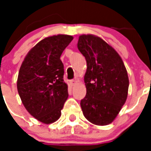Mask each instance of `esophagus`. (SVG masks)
I'll return each instance as SVG.
<instances>
[{
    "mask_svg": "<svg viewBox=\"0 0 151 151\" xmlns=\"http://www.w3.org/2000/svg\"><path fill=\"white\" fill-rule=\"evenodd\" d=\"M70 85H72V86H73V85H76V84L77 83V82L76 81V80H74V79H73V80H71V81H70Z\"/></svg>",
    "mask_w": 151,
    "mask_h": 151,
    "instance_id": "obj_1",
    "label": "esophagus"
}]
</instances>
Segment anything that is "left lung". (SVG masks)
Returning <instances> with one entry per match:
<instances>
[{"label":"left lung","instance_id":"8db88e82","mask_svg":"<svg viewBox=\"0 0 151 151\" xmlns=\"http://www.w3.org/2000/svg\"><path fill=\"white\" fill-rule=\"evenodd\" d=\"M77 47L87 62L86 95L80 103L83 115L94 125H109L127 99V70L115 49L98 36L82 35Z\"/></svg>","mask_w":151,"mask_h":151}]
</instances>
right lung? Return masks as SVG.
<instances>
[{"mask_svg":"<svg viewBox=\"0 0 151 151\" xmlns=\"http://www.w3.org/2000/svg\"><path fill=\"white\" fill-rule=\"evenodd\" d=\"M73 39L68 35L44 38L29 50L19 71L17 90L22 104L45 124L53 123L60 117L68 98L60 56Z\"/></svg>","mask_w":151,"mask_h":151,"instance_id":"obj_1","label":"right lung"}]
</instances>
